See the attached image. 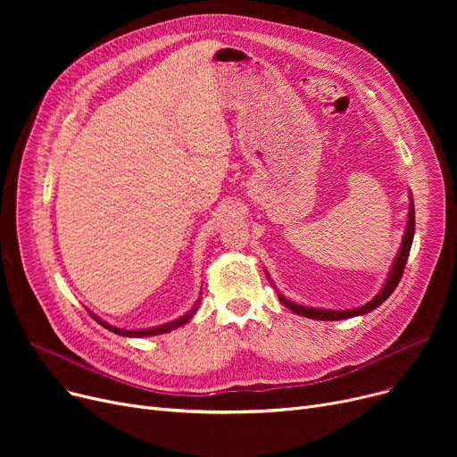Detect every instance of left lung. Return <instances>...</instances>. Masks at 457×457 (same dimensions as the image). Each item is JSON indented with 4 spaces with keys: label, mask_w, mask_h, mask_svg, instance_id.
Listing matches in <instances>:
<instances>
[{
    "label": "left lung",
    "mask_w": 457,
    "mask_h": 457,
    "mask_svg": "<svg viewBox=\"0 0 457 457\" xmlns=\"http://www.w3.org/2000/svg\"><path fill=\"white\" fill-rule=\"evenodd\" d=\"M413 235H415V205H413V198L410 196V211H407V226L402 237V245L400 250L393 261V267L389 270V276L383 283L381 291L365 305L361 307H355V309H345V311H335V309H319V307H307L302 303H296L293 300H287L281 293H278L279 302L287 307L291 309L293 313L300 315V317H307V319H315V320H345V319H352V317H359V315H367L370 311H374L376 307H379L383 302H386L396 289L398 281L402 279L403 269H405V262L407 257H410V250L413 245ZM270 279V278H269Z\"/></svg>",
    "instance_id": "1"
}]
</instances>
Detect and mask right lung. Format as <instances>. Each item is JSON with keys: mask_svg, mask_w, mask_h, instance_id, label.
Here are the masks:
<instances>
[{"mask_svg": "<svg viewBox=\"0 0 457 457\" xmlns=\"http://www.w3.org/2000/svg\"><path fill=\"white\" fill-rule=\"evenodd\" d=\"M200 302H202V298H198V302L195 303V307H192L188 313H185L183 317H179V319H176V320H172V322H166V324H161V326H154V328H146V329H124V328H116V326H111V324H107L105 320H102L100 317H96V315H92V319L96 320V322H100L104 328H107L109 331H112V333H116V335H122V337H150V335H161V333H168V331H172V329H176V328H179V326H183V324H187L192 317H195V313L198 311V305H200Z\"/></svg>", "mask_w": 457, "mask_h": 457, "instance_id": "add662e5", "label": "right lung"}]
</instances>
